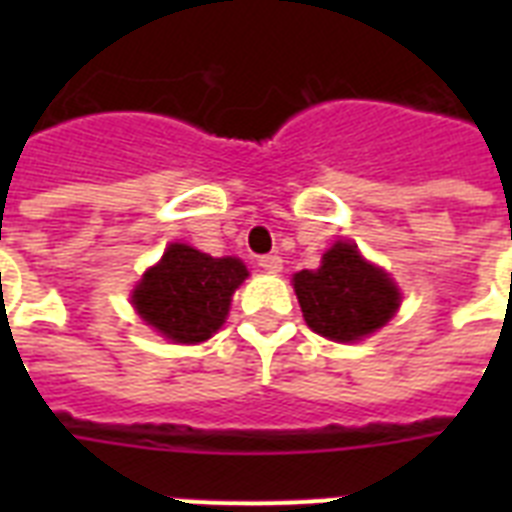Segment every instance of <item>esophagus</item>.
<instances>
[{"mask_svg": "<svg viewBox=\"0 0 512 512\" xmlns=\"http://www.w3.org/2000/svg\"><path fill=\"white\" fill-rule=\"evenodd\" d=\"M260 268H263V271H268V273H279L281 271V257L279 255H265V257H260Z\"/></svg>", "mask_w": 512, "mask_h": 512, "instance_id": "obj_1", "label": "esophagus"}]
</instances>
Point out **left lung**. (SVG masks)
Wrapping results in <instances>:
<instances>
[{
    "mask_svg": "<svg viewBox=\"0 0 512 512\" xmlns=\"http://www.w3.org/2000/svg\"><path fill=\"white\" fill-rule=\"evenodd\" d=\"M295 295L305 324L335 342H356L385 327L401 305L388 273L366 263L356 244L337 241L316 271L295 273Z\"/></svg>",
    "mask_w": 512,
    "mask_h": 512,
    "instance_id": "left-lung-1",
    "label": "left lung"
}]
</instances>
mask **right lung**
Returning a JSON list of instances; mask_svg holds the SVG:
<instances>
[{
  "label": "right lung",
  "instance_id": "add662e5",
  "mask_svg": "<svg viewBox=\"0 0 512 512\" xmlns=\"http://www.w3.org/2000/svg\"><path fill=\"white\" fill-rule=\"evenodd\" d=\"M247 276L239 257H212L188 244H170L138 281L132 305L159 335L193 345L223 327L233 292Z\"/></svg>",
  "mask_w": 512,
  "mask_h": 512
}]
</instances>
